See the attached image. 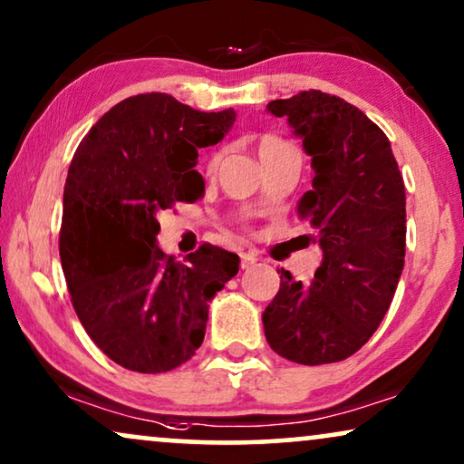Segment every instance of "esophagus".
Here are the masks:
<instances>
[{
	"instance_id": "esophagus-1",
	"label": "esophagus",
	"mask_w": 464,
	"mask_h": 464,
	"mask_svg": "<svg viewBox=\"0 0 464 464\" xmlns=\"http://www.w3.org/2000/svg\"><path fill=\"white\" fill-rule=\"evenodd\" d=\"M242 269H248V267H252V265L256 263V255L255 252H242Z\"/></svg>"
}]
</instances>
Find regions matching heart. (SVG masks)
Wrapping results in <instances>:
<instances>
[{
  "instance_id": "b5f03b06",
  "label": "heart",
  "mask_w": 464,
  "mask_h": 464,
  "mask_svg": "<svg viewBox=\"0 0 464 464\" xmlns=\"http://www.w3.org/2000/svg\"><path fill=\"white\" fill-rule=\"evenodd\" d=\"M274 141H282V140H277V138H265L263 141H261V146H265V144H274ZM258 146V148H261Z\"/></svg>"
}]
</instances>
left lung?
I'll return each mask as SVG.
<instances>
[{
	"instance_id": "left-lung-1",
	"label": "left lung",
	"mask_w": 464,
	"mask_h": 464,
	"mask_svg": "<svg viewBox=\"0 0 464 464\" xmlns=\"http://www.w3.org/2000/svg\"><path fill=\"white\" fill-rule=\"evenodd\" d=\"M267 112L284 116L312 157V188L296 214L316 228L323 263L310 284L277 271L265 337L299 365L343 361L378 329L403 271V178L386 133L342 97L301 91Z\"/></svg>"
}]
</instances>
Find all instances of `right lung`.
<instances>
[{"instance_id":"right-lung-1","label":"right lung","mask_w":464,"mask_h":464,"mask_svg":"<svg viewBox=\"0 0 464 464\" xmlns=\"http://www.w3.org/2000/svg\"><path fill=\"white\" fill-rule=\"evenodd\" d=\"M233 122V108L199 112L144 92L103 114L73 154L61 267L84 331L129 372L187 362L206 335L209 301L239 271V256L218 246L176 261L157 244V212L199 199V150L218 144Z\"/></svg>"}]
</instances>
